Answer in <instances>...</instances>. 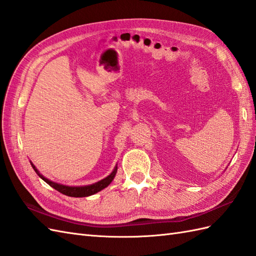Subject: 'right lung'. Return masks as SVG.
<instances>
[{"mask_svg":"<svg viewBox=\"0 0 256 256\" xmlns=\"http://www.w3.org/2000/svg\"><path fill=\"white\" fill-rule=\"evenodd\" d=\"M30 164H31V166H32L34 172H36V175H38L42 180H44V182L48 184L51 186L52 188H54L55 190H58V192L63 193V194L68 196H72V198H84V196L96 194V193H98V191H101L104 188H106V186L112 182H113V179L115 178V175L117 172V166H115L114 170L106 178L100 180V182H98L96 184H89V186H65V184L54 182H52V180L46 178L44 176L42 175V174H40V172L36 170V166L32 163H31V162H30Z\"/></svg>","mask_w":256,"mask_h":256,"instance_id":"1","label":"right lung"}]
</instances>
